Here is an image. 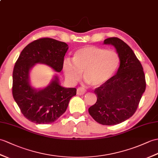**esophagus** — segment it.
Instances as JSON below:
<instances>
[{
    "instance_id": "34e87169",
    "label": "esophagus",
    "mask_w": 158,
    "mask_h": 158,
    "mask_svg": "<svg viewBox=\"0 0 158 158\" xmlns=\"http://www.w3.org/2000/svg\"><path fill=\"white\" fill-rule=\"evenodd\" d=\"M86 90L85 89V88H83L82 87H79L77 90V95H83L85 93Z\"/></svg>"
}]
</instances>
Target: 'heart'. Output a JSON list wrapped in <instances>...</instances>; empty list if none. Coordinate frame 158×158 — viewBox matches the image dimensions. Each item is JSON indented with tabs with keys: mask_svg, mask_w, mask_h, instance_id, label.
<instances>
[{
	"mask_svg": "<svg viewBox=\"0 0 158 158\" xmlns=\"http://www.w3.org/2000/svg\"><path fill=\"white\" fill-rule=\"evenodd\" d=\"M120 64L118 54L113 50L95 46L79 49L73 60L67 58L62 62V70L69 83L75 84L83 77L91 86L103 85L115 74Z\"/></svg>",
	"mask_w": 158,
	"mask_h": 158,
	"instance_id": "heart-1",
	"label": "heart"
}]
</instances>
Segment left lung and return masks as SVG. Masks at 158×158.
I'll return each mask as SVG.
<instances>
[{"instance_id": "obj_1", "label": "left lung", "mask_w": 158, "mask_h": 158, "mask_svg": "<svg viewBox=\"0 0 158 158\" xmlns=\"http://www.w3.org/2000/svg\"><path fill=\"white\" fill-rule=\"evenodd\" d=\"M104 44L115 47L120 57L116 74L96 88L97 102L89 108V114L103 125H115L129 119L136 112L146 88L142 65L133 50L118 38H109Z\"/></svg>"}]
</instances>
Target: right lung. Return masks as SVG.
Here are the masks:
<instances>
[{"label": "right lung", "instance_id": "add662e5", "mask_svg": "<svg viewBox=\"0 0 158 158\" xmlns=\"http://www.w3.org/2000/svg\"><path fill=\"white\" fill-rule=\"evenodd\" d=\"M68 48L65 42L40 38L25 46L16 61L13 72V96L21 113L31 122L54 123L64 113L71 98L76 95V88L62 87L56 76L42 89H35L29 83V71L36 63L46 64L60 72Z\"/></svg>", "mask_w": 158, "mask_h": 158}]
</instances>
